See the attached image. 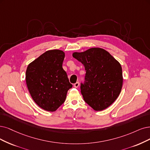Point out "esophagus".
<instances>
[{
  "label": "esophagus",
  "instance_id": "obj_1",
  "mask_svg": "<svg viewBox=\"0 0 150 150\" xmlns=\"http://www.w3.org/2000/svg\"><path fill=\"white\" fill-rule=\"evenodd\" d=\"M79 86V82H76L75 83L74 85V86L75 88H78Z\"/></svg>",
  "mask_w": 150,
  "mask_h": 150
}]
</instances>
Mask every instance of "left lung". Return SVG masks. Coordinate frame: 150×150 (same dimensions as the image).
<instances>
[{
    "mask_svg": "<svg viewBox=\"0 0 150 150\" xmlns=\"http://www.w3.org/2000/svg\"><path fill=\"white\" fill-rule=\"evenodd\" d=\"M73 57L85 66V81L81 83L84 101L95 110L110 106L117 98L123 83L120 63L106 50L93 47Z\"/></svg>",
    "mask_w": 150,
    "mask_h": 150,
    "instance_id": "left-lung-1",
    "label": "left lung"
}]
</instances>
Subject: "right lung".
I'll return each instance as SVG.
<instances>
[{"mask_svg":"<svg viewBox=\"0 0 150 150\" xmlns=\"http://www.w3.org/2000/svg\"><path fill=\"white\" fill-rule=\"evenodd\" d=\"M65 53L49 50L31 62L26 71V83L34 101L47 111H55L72 87L62 68Z\"/></svg>","mask_w":150,"mask_h":150,"instance_id":"right-lung-1","label":"right lung"}]
</instances>
